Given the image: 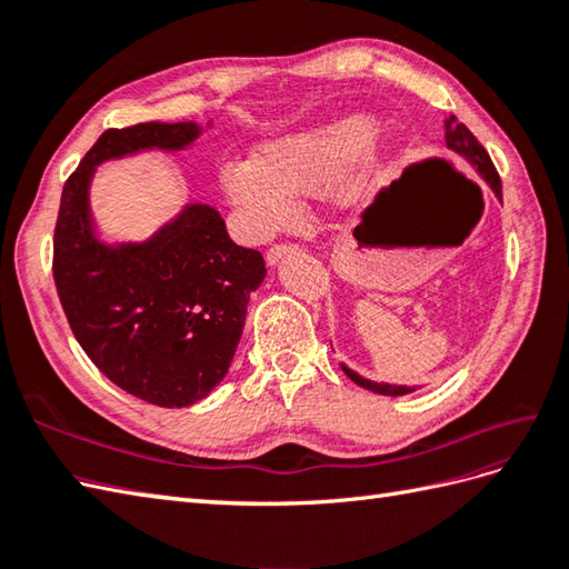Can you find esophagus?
<instances>
[{"instance_id":"esophagus-1","label":"esophagus","mask_w":569,"mask_h":569,"mask_svg":"<svg viewBox=\"0 0 569 569\" xmlns=\"http://www.w3.org/2000/svg\"><path fill=\"white\" fill-rule=\"evenodd\" d=\"M293 251H296V247H293V244H276V247H271L269 251H266V263H269V266H276L278 261L286 259L288 253H293Z\"/></svg>"}]
</instances>
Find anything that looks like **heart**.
<instances>
[{"label":"heart","mask_w":569,"mask_h":569,"mask_svg":"<svg viewBox=\"0 0 569 569\" xmlns=\"http://www.w3.org/2000/svg\"><path fill=\"white\" fill-rule=\"evenodd\" d=\"M373 129L371 117L349 114L263 141L253 159L222 168V188L257 234H269L288 220L291 196L298 192L325 186L330 202L349 208L369 196L383 171Z\"/></svg>","instance_id":"b5f03b06"}]
</instances>
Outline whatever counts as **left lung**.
Wrapping results in <instances>:
<instances>
[{
  "mask_svg": "<svg viewBox=\"0 0 569 569\" xmlns=\"http://www.w3.org/2000/svg\"><path fill=\"white\" fill-rule=\"evenodd\" d=\"M445 143H447V149L455 151L457 156H462V159L479 173V178L485 180V183L493 190V196L501 200V178L497 173V168H493L489 153L485 151V147H481V143L477 141V137L471 134V131L462 122H457L455 114L445 119ZM340 367L357 386H361V389H367V391H373V393H381V396H406V393H413L416 391V386L377 383V381H369L365 377H359L357 371H352V369L345 367V365H340Z\"/></svg>",
  "mask_w": 569,
  "mask_h": 569,
  "instance_id": "8db88e82",
  "label": "left lung"
}]
</instances>
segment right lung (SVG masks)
<instances>
[{
  "mask_svg": "<svg viewBox=\"0 0 569 569\" xmlns=\"http://www.w3.org/2000/svg\"><path fill=\"white\" fill-rule=\"evenodd\" d=\"M202 131L196 122L107 129L63 186L53 237L56 288L84 355L119 389L161 408L198 403L227 377L263 259L234 244L204 202L183 204L143 241H104L90 186L104 161L183 151Z\"/></svg>",
  "mask_w": 569,
  "mask_h": 569,
  "instance_id": "obj_1",
  "label": "right lung"
}]
</instances>
